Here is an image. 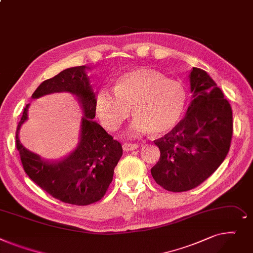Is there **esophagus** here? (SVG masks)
<instances>
[{"label": "esophagus", "instance_id": "obj_1", "mask_svg": "<svg viewBox=\"0 0 253 253\" xmlns=\"http://www.w3.org/2000/svg\"><path fill=\"white\" fill-rule=\"evenodd\" d=\"M123 148L125 151H131V150H135L137 148H139L138 144H130V143H125L123 145Z\"/></svg>", "mask_w": 253, "mask_h": 253}]
</instances>
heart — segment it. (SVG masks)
<instances>
[{"mask_svg":"<svg viewBox=\"0 0 253 253\" xmlns=\"http://www.w3.org/2000/svg\"><path fill=\"white\" fill-rule=\"evenodd\" d=\"M187 94L177 81L167 79L150 68L127 71L116 80L113 91L101 87L95 100L100 124L110 131L116 130L132 113L127 133L139 137L154 131L165 133L172 129L184 113Z\"/></svg>","mask_w":253,"mask_h":253,"instance_id":"heart-1","label":"heart"}]
</instances>
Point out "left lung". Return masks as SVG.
I'll return each mask as SVG.
<instances>
[{
    "label": "left lung",
    "mask_w": 253,
    "mask_h": 253,
    "mask_svg": "<svg viewBox=\"0 0 253 253\" xmlns=\"http://www.w3.org/2000/svg\"><path fill=\"white\" fill-rule=\"evenodd\" d=\"M187 113L165 137L154 141L160 158L151 169L155 182L171 192L203 183L225 160L232 140L230 103L206 71L193 67Z\"/></svg>",
    "instance_id": "obj_1"
}]
</instances>
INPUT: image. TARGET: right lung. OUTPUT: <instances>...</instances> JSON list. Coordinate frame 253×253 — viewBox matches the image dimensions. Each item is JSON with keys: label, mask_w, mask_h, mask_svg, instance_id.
<instances>
[{"label": "right lung", "mask_w": 253, "mask_h": 253, "mask_svg": "<svg viewBox=\"0 0 253 253\" xmlns=\"http://www.w3.org/2000/svg\"><path fill=\"white\" fill-rule=\"evenodd\" d=\"M90 67L76 66L42 82L33 99L67 92L76 97L83 117L76 149L60 160H48L29 151L19 140L21 126L28 118L27 104L16 130V147L26 174L54 198L74 205L99 201L112 182L116 165L123 156V147L94 122L96 94L86 76Z\"/></svg>", "instance_id": "1"}]
</instances>
